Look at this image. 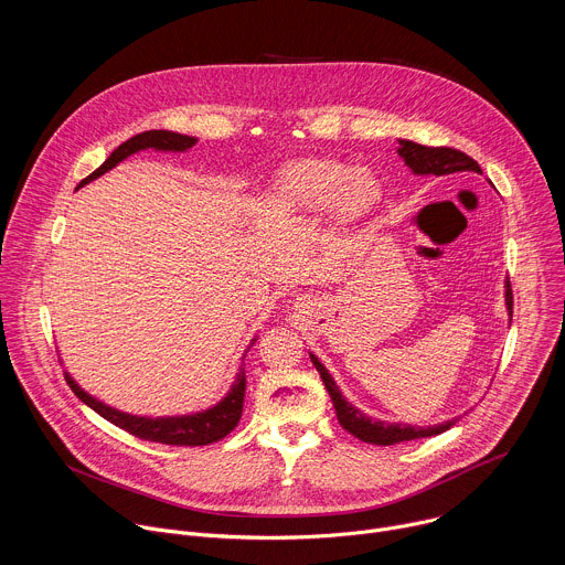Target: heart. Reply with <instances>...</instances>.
Segmentation results:
<instances>
[{
  "label": "heart",
  "instance_id": "1",
  "mask_svg": "<svg viewBox=\"0 0 565 565\" xmlns=\"http://www.w3.org/2000/svg\"><path fill=\"white\" fill-rule=\"evenodd\" d=\"M382 185L370 170L339 159L306 157L279 170L270 185V202L288 215L326 211L337 224H350L377 206Z\"/></svg>",
  "mask_w": 565,
  "mask_h": 565
}]
</instances>
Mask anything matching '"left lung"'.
<instances>
[{
	"label": "left lung",
	"instance_id": "left-lung-1",
	"mask_svg": "<svg viewBox=\"0 0 565 565\" xmlns=\"http://www.w3.org/2000/svg\"><path fill=\"white\" fill-rule=\"evenodd\" d=\"M397 152L404 159V163L413 170V174H452V172H479L481 168L479 163L468 157L461 150L455 148H433V146H422L417 141L411 139H397ZM505 308H508V317L512 319V288H510V279H505ZM310 359L315 363V367L321 374V382L332 399V406L337 411V419L341 424L343 430H348L350 435H354L356 439L365 441V444H374V446H393V444H402V441H413V439H424V437H433V435H441L446 430H450L455 426L457 419L450 422H441L435 426H411V424H391V422H382L367 417L365 413H361L359 408H354L339 391V386L334 384L332 374L328 372V367L317 359V354L310 352Z\"/></svg>",
	"mask_w": 565,
	"mask_h": 565
}]
</instances>
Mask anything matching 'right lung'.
<instances>
[{"mask_svg":"<svg viewBox=\"0 0 565 565\" xmlns=\"http://www.w3.org/2000/svg\"><path fill=\"white\" fill-rule=\"evenodd\" d=\"M195 143H198V137H188V135L172 132V130H146V132H139V135L126 139L121 146H117L110 152V157L97 170H93L86 179L79 181L77 188H82V185L90 183L93 179L102 177L104 172L113 170L117 163H121L126 157H130V154H135L139 150H148L150 148V150H159V152H185V150H191ZM255 341L257 339H253L250 345ZM244 356H242L237 380L233 382V386H231V391L226 393L224 399H220L215 406H211L206 411L191 413V415H174V417H141V415L121 413V411L99 402L97 397L88 395L71 377V372H64V377H66L71 391L88 408H93L104 419H108L117 428H121V430H126V433H130V435H135L139 439H148V441H157V444H168V446H209V444H215V441L224 439L242 419L244 395H246Z\"/></svg>","mask_w":565,"mask_h":565,"instance_id":"right-lung-1","label":"right lung"}]
</instances>
